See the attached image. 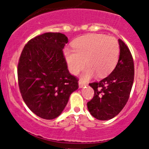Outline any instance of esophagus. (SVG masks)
I'll list each match as a JSON object with an SVG mask.
<instances>
[{
  "label": "esophagus",
  "mask_w": 149,
  "mask_h": 149,
  "mask_svg": "<svg viewBox=\"0 0 149 149\" xmlns=\"http://www.w3.org/2000/svg\"><path fill=\"white\" fill-rule=\"evenodd\" d=\"M87 85V84H86V83H84V82H82V81H79V88H83L84 86H86Z\"/></svg>",
  "instance_id": "34e87169"
}]
</instances>
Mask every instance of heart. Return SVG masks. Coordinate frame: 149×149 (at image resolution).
I'll use <instances>...</instances> for the list:
<instances>
[{
  "label": "heart",
  "instance_id": "obj_1",
  "mask_svg": "<svg viewBox=\"0 0 149 149\" xmlns=\"http://www.w3.org/2000/svg\"><path fill=\"white\" fill-rule=\"evenodd\" d=\"M73 49L66 48L64 58L69 70L76 75L85 67L82 79L87 80L95 73L107 76L114 69L119 59L120 46L118 40L102 34L81 36L73 42Z\"/></svg>",
  "mask_w": 149,
  "mask_h": 149
}]
</instances>
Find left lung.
<instances>
[{
  "instance_id": "1",
  "label": "left lung",
  "mask_w": 149,
  "mask_h": 149,
  "mask_svg": "<svg viewBox=\"0 0 149 149\" xmlns=\"http://www.w3.org/2000/svg\"><path fill=\"white\" fill-rule=\"evenodd\" d=\"M120 55L112 73L100 82L89 84L94 90L92 100L87 103L91 115L100 120H108L121 112L129 99L133 80L134 63L127 45L118 40Z\"/></svg>"
}]
</instances>
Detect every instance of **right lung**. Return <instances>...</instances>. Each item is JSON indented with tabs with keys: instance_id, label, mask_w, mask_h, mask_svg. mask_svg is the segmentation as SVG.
<instances>
[{
	"instance_id": "add662e5",
	"label": "right lung",
	"mask_w": 149,
	"mask_h": 149,
	"mask_svg": "<svg viewBox=\"0 0 149 149\" xmlns=\"http://www.w3.org/2000/svg\"><path fill=\"white\" fill-rule=\"evenodd\" d=\"M68 40L65 34L47 32L24 46L18 64V81L25 104L45 120L58 118L79 83L70 75L63 55Z\"/></svg>"
}]
</instances>
